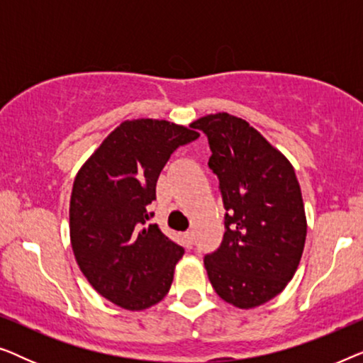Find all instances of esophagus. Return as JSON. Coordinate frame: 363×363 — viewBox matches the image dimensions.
<instances>
[{"mask_svg":"<svg viewBox=\"0 0 363 363\" xmlns=\"http://www.w3.org/2000/svg\"><path fill=\"white\" fill-rule=\"evenodd\" d=\"M193 240H195V233H193L191 230L183 233V241H185L186 246H191L193 245Z\"/></svg>","mask_w":363,"mask_h":363,"instance_id":"esophagus-1","label":"esophagus"}]
</instances>
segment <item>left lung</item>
I'll return each instance as SVG.
<instances>
[{
	"mask_svg": "<svg viewBox=\"0 0 363 363\" xmlns=\"http://www.w3.org/2000/svg\"><path fill=\"white\" fill-rule=\"evenodd\" d=\"M208 137V167L220 180L225 235L205 256L216 294L252 309L281 294L299 266L307 235L304 201L291 162L255 127L226 112L191 123Z\"/></svg>",
	"mask_w": 363,
	"mask_h": 363,
	"instance_id": "obj_1",
	"label": "left lung"
}]
</instances>
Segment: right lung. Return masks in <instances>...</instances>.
I'll use <instances>...</instances> for the list:
<instances>
[{
    "label": "right lung",
    "mask_w": 363,
    "mask_h": 363,
    "mask_svg": "<svg viewBox=\"0 0 363 363\" xmlns=\"http://www.w3.org/2000/svg\"><path fill=\"white\" fill-rule=\"evenodd\" d=\"M191 128L155 118L122 122L74 180V256L94 289L127 311L160 302L185 252L157 225H148V205L172 153L200 137Z\"/></svg>",
    "instance_id": "obj_1"
}]
</instances>
